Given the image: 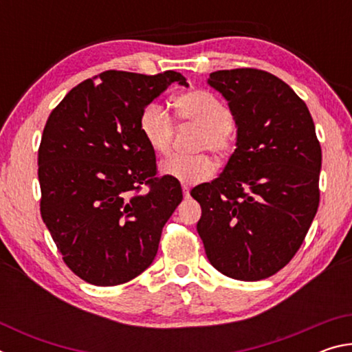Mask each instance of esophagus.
<instances>
[{
	"label": "esophagus",
	"mask_w": 352,
	"mask_h": 352,
	"mask_svg": "<svg viewBox=\"0 0 352 352\" xmlns=\"http://www.w3.org/2000/svg\"><path fill=\"white\" fill-rule=\"evenodd\" d=\"M182 189H183L184 197H189V186H188V184H182Z\"/></svg>",
	"instance_id": "esophagus-1"
}]
</instances>
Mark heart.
<instances>
[{"label": "heart", "instance_id": "b5f03b06", "mask_svg": "<svg viewBox=\"0 0 352 352\" xmlns=\"http://www.w3.org/2000/svg\"><path fill=\"white\" fill-rule=\"evenodd\" d=\"M177 118L200 127L195 148L211 151L225 157L233 151L236 142V127L231 111L222 99L206 90H192L174 98ZM140 130L142 138L155 153H169L174 141L175 124L170 113L158 102H148L140 115ZM162 174L182 183L195 184L211 178L216 164L208 153L172 155L160 164Z\"/></svg>", "mask_w": 352, "mask_h": 352}]
</instances>
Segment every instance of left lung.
I'll use <instances>...</instances> for the list:
<instances>
[{"mask_svg":"<svg viewBox=\"0 0 352 352\" xmlns=\"http://www.w3.org/2000/svg\"><path fill=\"white\" fill-rule=\"evenodd\" d=\"M208 83L228 100L237 142L216 180L190 190L211 265L239 281L275 275L300 250L320 204L321 147L307 105L256 68L222 69Z\"/></svg>","mask_w":352,"mask_h":352,"instance_id":"1","label":"left lung"}]
</instances>
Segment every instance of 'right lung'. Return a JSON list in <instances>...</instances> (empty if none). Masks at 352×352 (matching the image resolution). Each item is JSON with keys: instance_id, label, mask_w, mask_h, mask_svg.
<instances>
[{"instance_id": "obj_1", "label": "right lung", "mask_w": 352, "mask_h": 352, "mask_svg": "<svg viewBox=\"0 0 352 352\" xmlns=\"http://www.w3.org/2000/svg\"><path fill=\"white\" fill-rule=\"evenodd\" d=\"M172 82L188 87L177 71H104L74 87L47 118L38 147L40 212L63 262L83 281L109 287L144 272L180 205V183L157 174L140 130L141 110Z\"/></svg>"}]
</instances>
